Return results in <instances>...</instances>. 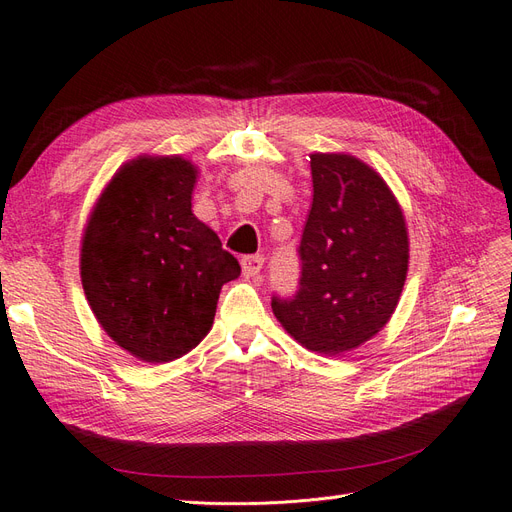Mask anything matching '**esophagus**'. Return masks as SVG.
Masks as SVG:
<instances>
[{"label": "esophagus", "mask_w": 512, "mask_h": 512, "mask_svg": "<svg viewBox=\"0 0 512 512\" xmlns=\"http://www.w3.org/2000/svg\"><path fill=\"white\" fill-rule=\"evenodd\" d=\"M262 265H265V258H262L260 254H252V256H243L241 258V269H243V275L245 277H254L260 273Z\"/></svg>", "instance_id": "obj_1"}]
</instances>
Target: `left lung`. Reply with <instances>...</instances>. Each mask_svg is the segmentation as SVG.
I'll return each instance as SVG.
<instances>
[{
  "label": "left lung",
  "instance_id": "1",
  "mask_svg": "<svg viewBox=\"0 0 512 512\" xmlns=\"http://www.w3.org/2000/svg\"><path fill=\"white\" fill-rule=\"evenodd\" d=\"M314 200L301 235L299 286L271 297L301 346L339 356L395 312L408 273V230L384 179L346 153H314Z\"/></svg>",
  "mask_w": 512,
  "mask_h": 512
}]
</instances>
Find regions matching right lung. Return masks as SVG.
Wrapping results in <instances>:
<instances>
[{"mask_svg":"<svg viewBox=\"0 0 512 512\" xmlns=\"http://www.w3.org/2000/svg\"><path fill=\"white\" fill-rule=\"evenodd\" d=\"M196 168L183 158H138L98 198L85 228L81 280L113 342L145 363L200 344L220 290L241 273L215 232L192 213Z\"/></svg>","mask_w":512,"mask_h":512,"instance_id":"right-lung-1","label":"right lung"}]
</instances>
